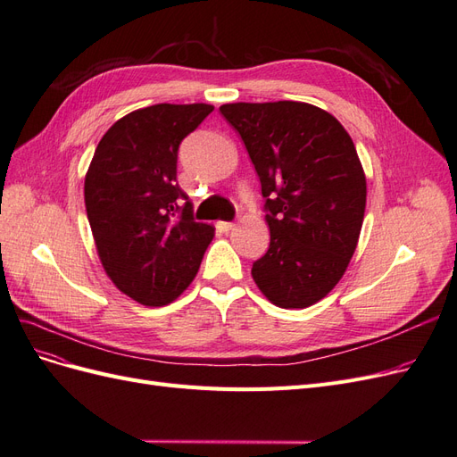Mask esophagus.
<instances>
[{"label":"esophagus","instance_id":"34e87169","mask_svg":"<svg viewBox=\"0 0 457 457\" xmlns=\"http://www.w3.org/2000/svg\"><path fill=\"white\" fill-rule=\"evenodd\" d=\"M217 228H219L220 232H230V230L234 228V223H228V220H219Z\"/></svg>","mask_w":457,"mask_h":457}]
</instances>
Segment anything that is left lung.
Segmentation results:
<instances>
[{
  "instance_id": "8db88e82",
  "label": "left lung",
  "mask_w": 457,
  "mask_h": 457,
  "mask_svg": "<svg viewBox=\"0 0 457 457\" xmlns=\"http://www.w3.org/2000/svg\"><path fill=\"white\" fill-rule=\"evenodd\" d=\"M219 110L245 145L265 198L270 244L253 262V280L276 307H311L341 280L361 237L366 177L354 143L307 103Z\"/></svg>"
}]
</instances>
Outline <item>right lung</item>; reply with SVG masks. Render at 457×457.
Here are the masks:
<instances>
[{
    "mask_svg": "<svg viewBox=\"0 0 457 457\" xmlns=\"http://www.w3.org/2000/svg\"><path fill=\"white\" fill-rule=\"evenodd\" d=\"M212 104H154L123 116L96 145L86 210L101 262L120 292L168 305L195 280L213 227L196 223L177 183L179 145Z\"/></svg>",
    "mask_w": 457,
    "mask_h": 457,
    "instance_id": "obj_1",
    "label": "right lung"
}]
</instances>
